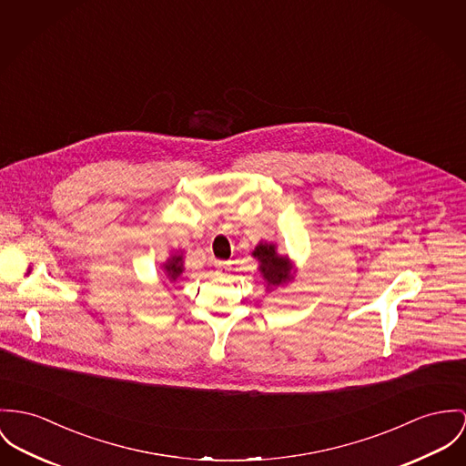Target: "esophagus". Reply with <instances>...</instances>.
<instances>
[{
  "label": "esophagus",
  "instance_id": "esophagus-1",
  "mask_svg": "<svg viewBox=\"0 0 466 466\" xmlns=\"http://www.w3.org/2000/svg\"><path fill=\"white\" fill-rule=\"evenodd\" d=\"M213 266L218 268V271H227L230 264L227 260H213Z\"/></svg>",
  "mask_w": 466,
  "mask_h": 466
}]
</instances>
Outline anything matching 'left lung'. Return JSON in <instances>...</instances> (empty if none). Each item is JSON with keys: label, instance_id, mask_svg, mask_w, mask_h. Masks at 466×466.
Listing matches in <instances>:
<instances>
[{"label": "left lung", "instance_id": "1", "mask_svg": "<svg viewBox=\"0 0 466 466\" xmlns=\"http://www.w3.org/2000/svg\"><path fill=\"white\" fill-rule=\"evenodd\" d=\"M253 258L258 260V271L266 282V290H273L287 286L294 280L298 269L289 255H280L277 243L258 241L255 250L251 251Z\"/></svg>", "mask_w": 466, "mask_h": 466}]
</instances>
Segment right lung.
I'll return each mask as SVG.
<instances>
[{
    "label": "right lung",
    "instance_id": "1",
    "mask_svg": "<svg viewBox=\"0 0 466 466\" xmlns=\"http://www.w3.org/2000/svg\"><path fill=\"white\" fill-rule=\"evenodd\" d=\"M184 250H176L170 253V257L161 264V271L165 275V279L170 284H176L184 273Z\"/></svg>",
    "mask_w": 466,
    "mask_h": 466
}]
</instances>
